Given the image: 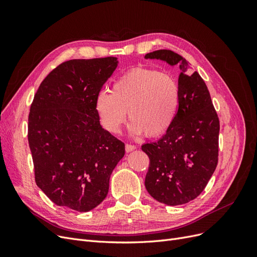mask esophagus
<instances>
[{
    "label": "esophagus",
    "instance_id": "obj_1",
    "mask_svg": "<svg viewBox=\"0 0 257 257\" xmlns=\"http://www.w3.org/2000/svg\"><path fill=\"white\" fill-rule=\"evenodd\" d=\"M135 149H136V146H134V145H130V144L125 145V151L126 152H132V151H134Z\"/></svg>",
    "mask_w": 257,
    "mask_h": 257
}]
</instances>
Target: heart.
Instances as JSON below:
<instances>
[{
  "label": "heart",
  "instance_id": "b5f03b06",
  "mask_svg": "<svg viewBox=\"0 0 257 257\" xmlns=\"http://www.w3.org/2000/svg\"><path fill=\"white\" fill-rule=\"evenodd\" d=\"M180 104L178 82L172 75L157 69L136 67L116 79L111 93L99 92L95 109L103 126L120 132L127 112L131 135L155 137L172 126Z\"/></svg>",
  "mask_w": 257,
  "mask_h": 257
}]
</instances>
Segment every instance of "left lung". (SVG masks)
<instances>
[{"mask_svg": "<svg viewBox=\"0 0 257 257\" xmlns=\"http://www.w3.org/2000/svg\"><path fill=\"white\" fill-rule=\"evenodd\" d=\"M180 68V104L176 119L158 142L142 146L150 159L145 185L160 203L178 206L204 191L217 165L220 121L207 85L189 62L172 50L147 53Z\"/></svg>", "mask_w": 257, "mask_h": 257, "instance_id": "1", "label": "left lung"}]
</instances>
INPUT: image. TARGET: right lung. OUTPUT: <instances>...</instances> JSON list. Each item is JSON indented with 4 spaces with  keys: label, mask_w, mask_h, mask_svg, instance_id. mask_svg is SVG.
I'll return each mask as SVG.
<instances>
[{
    "label": "right lung",
    "mask_w": 257,
    "mask_h": 257,
    "mask_svg": "<svg viewBox=\"0 0 257 257\" xmlns=\"http://www.w3.org/2000/svg\"><path fill=\"white\" fill-rule=\"evenodd\" d=\"M114 57L69 60L46 77L30 108L35 182L54 204L94 209L109 190L125 146L99 123L95 98L118 66Z\"/></svg>",
    "instance_id": "obj_1"
}]
</instances>
